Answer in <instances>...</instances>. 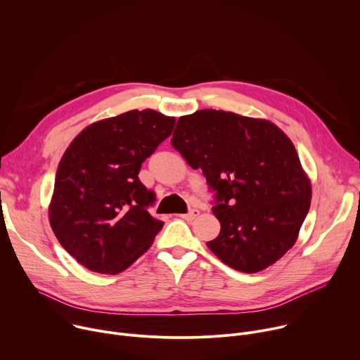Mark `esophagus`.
I'll use <instances>...</instances> for the list:
<instances>
[{
    "mask_svg": "<svg viewBox=\"0 0 360 360\" xmlns=\"http://www.w3.org/2000/svg\"><path fill=\"white\" fill-rule=\"evenodd\" d=\"M198 214H200V212H198L197 209H191L188 213H184V214H181L180 217L184 219V220H187V221H191V220H194Z\"/></svg>",
    "mask_w": 360,
    "mask_h": 360,
    "instance_id": "1",
    "label": "esophagus"
}]
</instances>
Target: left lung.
Instances as JSON below:
<instances>
[{
    "mask_svg": "<svg viewBox=\"0 0 360 360\" xmlns=\"http://www.w3.org/2000/svg\"><path fill=\"white\" fill-rule=\"evenodd\" d=\"M173 147L202 169L220 233L207 248L227 266L260 271L296 242L311 198L289 137L266 120L200 110L180 117Z\"/></svg>",
    "mask_w": 360,
    "mask_h": 360,
    "instance_id": "left-lung-1",
    "label": "left lung"
}]
</instances>
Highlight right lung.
Instances as JSON below:
<instances>
[{
	"mask_svg": "<svg viewBox=\"0 0 360 360\" xmlns=\"http://www.w3.org/2000/svg\"><path fill=\"white\" fill-rule=\"evenodd\" d=\"M174 124L158 111L133 110L89 126L70 144L49 216L60 245L79 264L115 274L151 246L165 223L148 213L155 193L139 173Z\"/></svg>",
	"mask_w": 360,
	"mask_h": 360,
	"instance_id": "obj_1",
	"label": "right lung"
}]
</instances>
